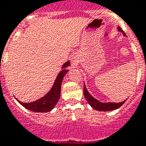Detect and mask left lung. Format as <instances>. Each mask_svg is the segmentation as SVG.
Masks as SVG:
<instances>
[{
  "label": "left lung",
  "mask_w": 146,
  "mask_h": 146,
  "mask_svg": "<svg viewBox=\"0 0 146 146\" xmlns=\"http://www.w3.org/2000/svg\"><path fill=\"white\" fill-rule=\"evenodd\" d=\"M117 30L118 32L123 33L124 36H125V33H124V31L121 29L120 26L117 27ZM84 96H85V98L86 99L87 102L89 104V105L93 109L99 110V111H110V110H113L118 109L119 107H121L124 104L125 101L127 100H126L122 101L121 103H102L100 101L97 100L96 99H95L88 92L85 84H84Z\"/></svg>",
  "instance_id": "left-lung-1"
}]
</instances>
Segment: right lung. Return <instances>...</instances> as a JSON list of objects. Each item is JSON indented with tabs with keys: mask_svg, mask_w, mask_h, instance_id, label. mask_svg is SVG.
Instances as JSON below:
<instances>
[{
	"mask_svg": "<svg viewBox=\"0 0 146 146\" xmlns=\"http://www.w3.org/2000/svg\"><path fill=\"white\" fill-rule=\"evenodd\" d=\"M70 64L71 63L69 60L63 64L62 70L57 74L52 88L44 96L31 103H22L21 101L18 100V99H16L17 101L25 108L33 112L45 113L52 110L55 107V105L57 104V102L59 101L62 80L64 75L67 74V72L69 71L67 69V68L69 67Z\"/></svg>",
	"mask_w": 146,
	"mask_h": 146,
	"instance_id": "1",
	"label": "right lung"
}]
</instances>
